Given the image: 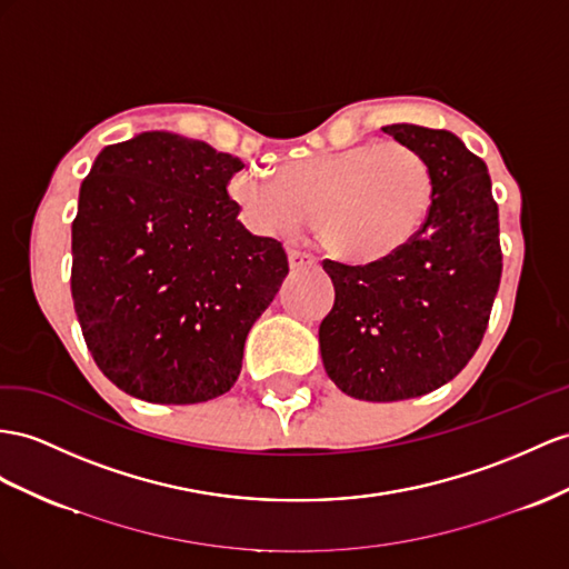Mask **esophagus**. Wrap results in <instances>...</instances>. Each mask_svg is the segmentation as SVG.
<instances>
[{
	"mask_svg": "<svg viewBox=\"0 0 569 569\" xmlns=\"http://www.w3.org/2000/svg\"><path fill=\"white\" fill-rule=\"evenodd\" d=\"M288 264L293 271H302V269H315L317 267V259L308 252H300V250H288Z\"/></svg>",
	"mask_w": 569,
	"mask_h": 569,
	"instance_id": "esophagus-1",
	"label": "esophagus"
}]
</instances>
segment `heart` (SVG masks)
<instances>
[{"label":"heart","mask_w":569,"mask_h":569,"mask_svg":"<svg viewBox=\"0 0 569 569\" xmlns=\"http://www.w3.org/2000/svg\"><path fill=\"white\" fill-rule=\"evenodd\" d=\"M230 199L244 223L264 236H293L317 211L327 250L368 264L418 236L432 203V174L409 143H358L290 160L276 178L238 172Z\"/></svg>","instance_id":"heart-1"}]
</instances>
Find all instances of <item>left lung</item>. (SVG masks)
Masks as SVG:
<instances>
[{
  "label": "left lung",
  "mask_w": 569,
  "mask_h": 569,
  "mask_svg": "<svg viewBox=\"0 0 569 569\" xmlns=\"http://www.w3.org/2000/svg\"><path fill=\"white\" fill-rule=\"evenodd\" d=\"M428 160L432 203L397 254L348 267L325 261L333 308L319 325L329 380L362 401L423 397L466 368L498 296L502 252L488 166L447 129L387 124Z\"/></svg>",
  "instance_id": "1"
}]
</instances>
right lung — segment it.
Wrapping results in <instances>:
<instances>
[{"mask_svg": "<svg viewBox=\"0 0 569 569\" xmlns=\"http://www.w3.org/2000/svg\"><path fill=\"white\" fill-rule=\"evenodd\" d=\"M244 163L207 141L141 132L106 146L79 189L71 298L108 380L149 403L226 395L288 257L226 192Z\"/></svg>", "mask_w": 569, "mask_h": 569, "instance_id": "right-lung-1", "label": "right lung"}]
</instances>
